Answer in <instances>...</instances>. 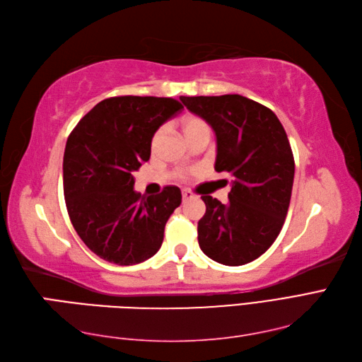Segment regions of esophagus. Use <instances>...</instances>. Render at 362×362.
Returning a JSON list of instances; mask_svg holds the SVG:
<instances>
[{
	"label": "esophagus",
	"instance_id": "34e87169",
	"mask_svg": "<svg viewBox=\"0 0 362 362\" xmlns=\"http://www.w3.org/2000/svg\"><path fill=\"white\" fill-rule=\"evenodd\" d=\"M190 198H193L192 193H190L189 190H182V201H187V199H190Z\"/></svg>",
	"mask_w": 362,
	"mask_h": 362
}]
</instances>
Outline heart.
Listing matches in <instances>:
<instances>
[{"label": "heart", "mask_w": 362, "mask_h": 362, "mask_svg": "<svg viewBox=\"0 0 362 362\" xmlns=\"http://www.w3.org/2000/svg\"><path fill=\"white\" fill-rule=\"evenodd\" d=\"M181 130L187 141L198 135H210L209 124L201 117H197V115H187V117H184L181 119ZM161 135H163V129H158L152 136V146H155L158 141H160Z\"/></svg>", "instance_id": "b5f03b06"}]
</instances>
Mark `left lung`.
Instances as JSON below:
<instances>
[{
	"instance_id": "obj_1",
	"label": "left lung",
	"mask_w": 362,
	"mask_h": 362,
	"mask_svg": "<svg viewBox=\"0 0 362 362\" xmlns=\"http://www.w3.org/2000/svg\"><path fill=\"white\" fill-rule=\"evenodd\" d=\"M214 129L216 172L232 175L228 201L202 195L198 243L210 259L243 266L275 243L292 197L295 161L286 130L266 105L241 95L181 96Z\"/></svg>"
}]
</instances>
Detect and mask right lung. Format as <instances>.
<instances>
[{
    "label": "right lung",
    "mask_w": 362,
    "mask_h": 362,
    "mask_svg": "<svg viewBox=\"0 0 362 362\" xmlns=\"http://www.w3.org/2000/svg\"><path fill=\"white\" fill-rule=\"evenodd\" d=\"M184 105L173 98L113 96L83 117L69 135L63 161L69 218L100 258L134 266L160 250L181 190L141 197L134 172L151 158L152 136Z\"/></svg>",
    "instance_id": "right-lung-1"
}]
</instances>
